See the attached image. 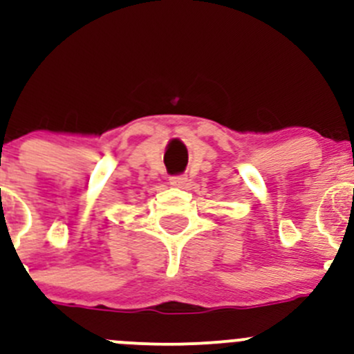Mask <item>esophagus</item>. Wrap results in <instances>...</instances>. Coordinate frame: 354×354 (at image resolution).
I'll return each mask as SVG.
<instances>
[{"mask_svg": "<svg viewBox=\"0 0 354 354\" xmlns=\"http://www.w3.org/2000/svg\"><path fill=\"white\" fill-rule=\"evenodd\" d=\"M185 182H187V177H185V176H172V177H170V184L176 185V187H182Z\"/></svg>", "mask_w": 354, "mask_h": 354, "instance_id": "esophagus-1", "label": "esophagus"}]
</instances>
